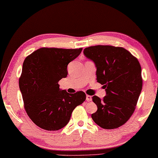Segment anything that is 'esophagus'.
<instances>
[{"instance_id":"obj_1","label":"esophagus","mask_w":158,"mask_h":158,"mask_svg":"<svg viewBox=\"0 0 158 158\" xmlns=\"http://www.w3.org/2000/svg\"><path fill=\"white\" fill-rule=\"evenodd\" d=\"M86 100L88 101V102H91L92 100V97H91V95H86Z\"/></svg>"}]
</instances>
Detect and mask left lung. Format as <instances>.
<instances>
[{"mask_svg":"<svg viewBox=\"0 0 158 158\" xmlns=\"http://www.w3.org/2000/svg\"><path fill=\"white\" fill-rule=\"evenodd\" d=\"M83 53L95 63L97 81L106 89L103 99L93 96L98 106L93 120L107 130L121 126L132 115L142 90L139 62L121 47L98 45L86 48Z\"/></svg>","mask_w":158,"mask_h":158,"instance_id":"1","label":"left lung"}]
</instances>
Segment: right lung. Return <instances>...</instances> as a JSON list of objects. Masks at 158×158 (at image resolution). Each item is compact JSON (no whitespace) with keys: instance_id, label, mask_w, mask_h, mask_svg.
Here are the masks:
<instances>
[{"instance_id":"obj_1","label":"right lung","mask_w":158,"mask_h":158,"mask_svg":"<svg viewBox=\"0 0 158 158\" xmlns=\"http://www.w3.org/2000/svg\"><path fill=\"white\" fill-rule=\"evenodd\" d=\"M79 49L41 48L26 58L19 86L24 108L33 123L44 130H60L72 112L86 99L85 93H69L59 88L67 76V65L81 53Z\"/></svg>"}]
</instances>
